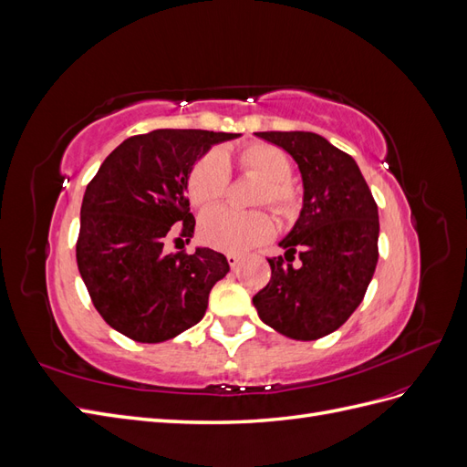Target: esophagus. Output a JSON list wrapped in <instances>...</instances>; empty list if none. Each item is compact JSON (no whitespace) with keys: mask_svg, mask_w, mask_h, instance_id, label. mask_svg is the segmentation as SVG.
I'll use <instances>...</instances> for the list:
<instances>
[{"mask_svg":"<svg viewBox=\"0 0 467 467\" xmlns=\"http://www.w3.org/2000/svg\"><path fill=\"white\" fill-rule=\"evenodd\" d=\"M225 257H228V263H230L232 268H237L239 263H242V257L235 255V253H228V255H225Z\"/></svg>","mask_w":467,"mask_h":467,"instance_id":"esophagus-1","label":"esophagus"}]
</instances>
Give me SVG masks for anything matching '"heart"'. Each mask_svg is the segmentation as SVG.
I'll return each instance as SVG.
<instances>
[{
	"label": "heart",
	"mask_w": 467,
	"mask_h": 467,
	"mask_svg": "<svg viewBox=\"0 0 467 467\" xmlns=\"http://www.w3.org/2000/svg\"><path fill=\"white\" fill-rule=\"evenodd\" d=\"M239 163L265 181L259 202L273 204L278 212L294 206V191L288 185L292 163L288 155L266 144H255L239 153ZM230 185V163L222 151H210L192 169L189 179V196L196 206H212L220 202ZM275 232V222L266 212H237L232 208H212L201 220V235L212 247L245 253L266 242Z\"/></svg>",
	"instance_id": "1"
}]
</instances>
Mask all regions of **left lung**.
<instances>
[{"mask_svg": "<svg viewBox=\"0 0 467 467\" xmlns=\"http://www.w3.org/2000/svg\"><path fill=\"white\" fill-rule=\"evenodd\" d=\"M292 155L302 175V210L268 259L271 280L253 296L257 314L280 335L316 341L360 306L378 263V206L357 161L314 132H255ZM301 253L300 267L291 265Z\"/></svg>", "mask_w": 467, "mask_h": 467, "instance_id": "left-lung-1", "label": "left lung"}]
</instances>
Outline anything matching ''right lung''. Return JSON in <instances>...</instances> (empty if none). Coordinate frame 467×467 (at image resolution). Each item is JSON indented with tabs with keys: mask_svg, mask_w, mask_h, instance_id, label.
Here are the masks:
<instances>
[{
	"mask_svg": "<svg viewBox=\"0 0 467 467\" xmlns=\"http://www.w3.org/2000/svg\"><path fill=\"white\" fill-rule=\"evenodd\" d=\"M242 134L161 129L112 150L83 194L76 257L91 302L112 329L163 343L199 323L212 286L230 273L222 253H167L173 230L192 237L189 179L212 146Z\"/></svg>",
	"mask_w": 467,
	"mask_h": 467,
	"instance_id": "obj_1",
	"label": "right lung"
}]
</instances>
